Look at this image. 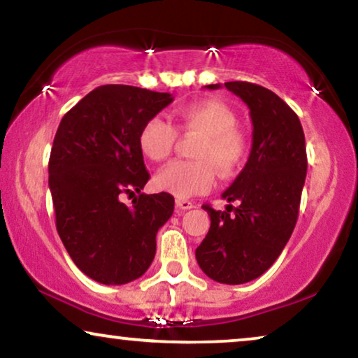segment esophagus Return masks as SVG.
Instances as JSON below:
<instances>
[{
	"label": "esophagus",
	"instance_id": "1",
	"mask_svg": "<svg viewBox=\"0 0 358 358\" xmlns=\"http://www.w3.org/2000/svg\"><path fill=\"white\" fill-rule=\"evenodd\" d=\"M176 207H178V210H190V208H194V203L190 202V200L178 199L176 200Z\"/></svg>",
	"mask_w": 358,
	"mask_h": 358
}]
</instances>
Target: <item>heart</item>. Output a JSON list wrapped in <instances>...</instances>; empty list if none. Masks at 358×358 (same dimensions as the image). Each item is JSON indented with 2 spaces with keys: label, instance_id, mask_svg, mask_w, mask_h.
<instances>
[{
  "label": "heart",
  "instance_id": "heart-1",
  "mask_svg": "<svg viewBox=\"0 0 358 358\" xmlns=\"http://www.w3.org/2000/svg\"><path fill=\"white\" fill-rule=\"evenodd\" d=\"M236 114L218 101H200L182 107L178 130L197 135L194 161H174L155 176L156 189L178 199L203 194L213 185L215 169L223 178L236 174L248 156V140L236 129ZM178 131L163 117H151L138 135L140 151L151 161H163L173 151Z\"/></svg>",
  "mask_w": 358,
  "mask_h": 358
}]
</instances>
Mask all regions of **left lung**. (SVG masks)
Listing matches in <instances>:
<instances>
[{
    "mask_svg": "<svg viewBox=\"0 0 358 358\" xmlns=\"http://www.w3.org/2000/svg\"><path fill=\"white\" fill-rule=\"evenodd\" d=\"M207 87L218 90L220 85ZM224 87L249 107L252 148L244 169L222 195L238 207L227 205L220 212L203 205L212 224L195 257L215 282L239 285L261 277L290 239L308 159L300 119L275 92L248 81H229Z\"/></svg>",
    "mask_w": 358,
    "mask_h": 358,
    "instance_id": "1",
    "label": "left lung"
}]
</instances>
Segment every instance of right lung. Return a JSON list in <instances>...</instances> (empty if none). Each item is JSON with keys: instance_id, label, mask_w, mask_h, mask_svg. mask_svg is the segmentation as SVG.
<instances>
[{"instance_id": "obj_1", "label": "right lung", "mask_w": 358, "mask_h": 358, "mask_svg": "<svg viewBox=\"0 0 358 358\" xmlns=\"http://www.w3.org/2000/svg\"><path fill=\"white\" fill-rule=\"evenodd\" d=\"M171 102L169 92L106 85L58 125L48 161L57 231L76 267L104 285H124L148 271L156 233L174 212L171 194L140 192L150 179L140 130ZM135 192L130 208L121 202Z\"/></svg>"}]
</instances>
